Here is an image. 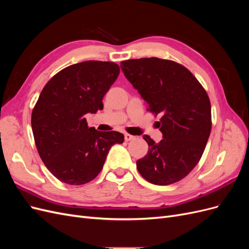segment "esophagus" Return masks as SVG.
Returning a JSON list of instances; mask_svg holds the SVG:
<instances>
[{"mask_svg":"<svg viewBox=\"0 0 249 249\" xmlns=\"http://www.w3.org/2000/svg\"><path fill=\"white\" fill-rule=\"evenodd\" d=\"M133 139H135V136H133V135H131V134H124V140L125 141H131V140H133Z\"/></svg>","mask_w":249,"mask_h":249,"instance_id":"obj_1","label":"esophagus"}]
</instances>
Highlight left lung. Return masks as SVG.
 <instances>
[{"label":"left lung","instance_id":"obj_1","mask_svg":"<svg viewBox=\"0 0 249 249\" xmlns=\"http://www.w3.org/2000/svg\"><path fill=\"white\" fill-rule=\"evenodd\" d=\"M125 78L147 103V111L160 115L163 139L145 135L146 156L136 164L140 175L155 185L177 183L196 166L212 127L211 103L205 88L182 64L160 58L122 61Z\"/></svg>","mask_w":249,"mask_h":249}]
</instances>
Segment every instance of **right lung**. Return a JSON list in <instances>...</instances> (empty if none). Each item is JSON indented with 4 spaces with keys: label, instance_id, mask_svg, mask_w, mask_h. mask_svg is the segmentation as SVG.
<instances>
[{
    "label": "right lung",
    "instance_id": "add662e5",
    "mask_svg": "<svg viewBox=\"0 0 249 249\" xmlns=\"http://www.w3.org/2000/svg\"><path fill=\"white\" fill-rule=\"evenodd\" d=\"M114 62L84 61L57 72L32 111L35 144L53 176L69 185L89 183L124 135L89 127L85 114L103 109V97L119 74Z\"/></svg>",
    "mask_w": 249,
    "mask_h": 249
}]
</instances>
